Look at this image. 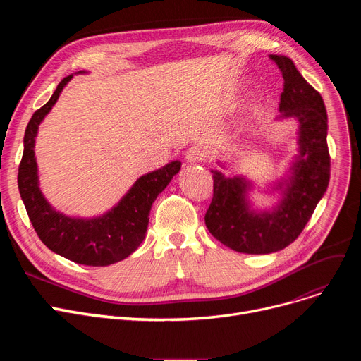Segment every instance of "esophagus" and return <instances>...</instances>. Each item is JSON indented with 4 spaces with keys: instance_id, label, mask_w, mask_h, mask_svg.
<instances>
[{
    "instance_id": "1",
    "label": "esophagus",
    "mask_w": 361,
    "mask_h": 361,
    "mask_svg": "<svg viewBox=\"0 0 361 361\" xmlns=\"http://www.w3.org/2000/svg\"><path fill=\"white\" fill-rule=\"evenodd\" d=\"M185 159L188 164H197L206 159V150L202 146H193L185 152Z\"/></svg>"
}]
</instances>
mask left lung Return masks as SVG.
Wrapping results in <instances>:
<instances>
[{"instance_id":"left-lung-1","label":"left lung","mask_w":361,"mask_h":361,"mask_svg":"<svg viewBox=\"0 0 361 361\" xmlns=\"http://www.w3.org/2000/svg\"><path fill=\"white\" fill-rule=\"evenodd\" d=\"M282 71L276 120L293 118L298 124V154L287 173L268 187L276 203L267 209L253 207L249 193L255 183L244 176L226 177L212 169L214 197L204 222L209 233L238 253L268 255L290 245L312 218L324 197L331 176L326 143L328 116L320 93L302 78L286 55H269ZM222 168L224 164L218 162Z\"/></svg>"}]
</instances>
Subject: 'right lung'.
<instances>
[{
  "instance_id": "add662e5",
  "label": "right lung",
  "mask_w": 361,
  "mask_h": 361,
  "mask_svg": "<svg viewBox=\"0 0 361 361\" xmlns=\"http://www.w3.org/2000/svg\"><path fill=\"white\" fill-rule=\"evenodd\" d=\"M79 71L74 74H85ZM73 74L56 86L51 99L37 109L25 131V150L18 166V192L36 234L49 250L86 267H108L128 257L146 237L152 203L181 168L180 161L152 171L136 180L130 190L102 215L92 218L68 216L45 199L39 187L35 142L37 130L48 116Z\"/></svg>"
}]
</instances>
